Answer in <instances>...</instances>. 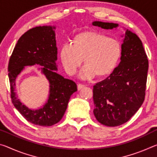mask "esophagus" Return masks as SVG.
I'll list each match as a JSON object with an SVG mask.
<instances>
[{
	"instance_id": "obj_1",
	"label": "esophagus",
	"mask_w": 157,
	"mask_h": 157,
	"mask_svg": "<svg viewBox=\"0 0 157 157\" xmlns=\"http://www.w3.org/2000/svg\"><path fill=\"white\" fill-rule=\"evenodd\" d=\"M85 86L84 84H78V90H80L81 89H82V88H84Z\"/></svg>"
}]
</instances>
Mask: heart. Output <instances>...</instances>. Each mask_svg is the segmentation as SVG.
<instances>
[{"mask_svg": "<svg viewBox=\"0 0 157 157\" xmlns=\"http://www.w3.org/2000/svg\"><path fill=\"white\" fill-rule=\"evenodd\" d=\"M121 55V44L117 39L95 32H85L75 37L74 44L66 42L61 49V59L66 72L74 75L82 62L86 63L79 73L84 79L97 75L111 73Z\"/></svg>", "mask_w": 157, "mask_h": 157, "instance_id": "heart-1", "label": "heart"}]
</instances>
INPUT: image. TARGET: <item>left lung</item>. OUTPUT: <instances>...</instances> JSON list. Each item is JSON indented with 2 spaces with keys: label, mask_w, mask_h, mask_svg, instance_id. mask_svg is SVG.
Returning a JSON list of instances; mask_svg holds the SVG:
<instances>
[{
  "label": "left lung",
  "mask_w": 157,
  "mask_h": 157,
  "mask_svg": "<svg viewBox=\"0 0 157 157\" xmlns=\"http://www.w3.org/2000/svg\"><path fill=\"white\" fill-rule=\"evenodd\" d=\"M92 24L107 30L118 26L101 21ZM147 71L148 59L141 40L127 30L120 63L109 76L94 86V113L99 123L116 127L125 123L134 115L145 99Z\"/></svg>",
  "instance_id": "8db88e82"
}]
</instances>
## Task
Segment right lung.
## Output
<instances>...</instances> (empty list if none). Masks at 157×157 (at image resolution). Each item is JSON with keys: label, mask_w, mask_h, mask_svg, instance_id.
<instances>
[{"label": "right lung", "mask_w": 157, "mask_h": 157, "mask_svg": "<svg viewBox=\"0 0 157 157\" xmlns=\"http://www.w3.org/2000/svg\"><path fill=\"white\" fill-rule=\"evenodd\" d=\"M54 29L52 26H39L28 30L18 40L8 63L13 105L28 122L44 127L52 126L61 121L71 95L78 90L75 82L56 73L57 48ZM35 64L43 66L42 72L50 84V94L43 108L32 110L17 99L15 86V79L25 66Z\"/></svg>", "instance_id": "obj_1"}]
</instances>
